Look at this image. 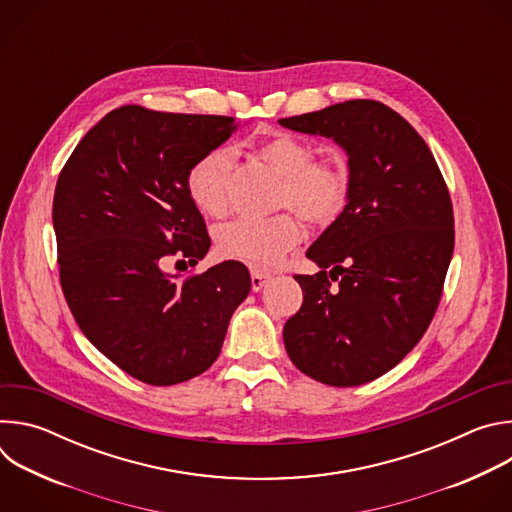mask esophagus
Masks as SVG:
<instances>
[{
    "instance_id": "34e87169",
    "label": "esophagus",
    "mask_w": 512,
    "mask_h": 512,
    "mask_svg": "<svg viewBox=\"0 0 512 512\" xmlns=\"http://www.w3.org/2000/svg\"><path fill=\"white\" fill-rule=\"evenodd\" d=\"M269 273H265V271H259V269H253L251 271V287H253V291H261L263 289V285L269 281Z\"/></svg>"
}]
</instances>
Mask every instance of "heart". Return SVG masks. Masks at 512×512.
I'll return each mask as SVG.
<instances>
[{
  "instance_id": "heart-1",
  "label": "heart",
  "mask_w": 512,
  "mask_h": 512,
  "mask_svg": "<svg viewBox=\"0 0 512 512\" xmlns=\"http://www.w3.org/2000/svg\"><path fill=\"white\" fill-rule=\"evenodd\" d=\"M259 158L281 176L279 204L294 208L310 225H330L348 198V172L334 160H312L308 143L275 135L263 141ZM233 152L212 148L202 154L186 174V188L196 208L206 216H223L229 208ZM298 218L281 212L271 218H237L214 233L216 251L225 259L253 267H271L300 243Z\"/></svg>"
}]
</instances>
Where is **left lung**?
Returning <instances> with one entry per match:
<instances>
[{
    "instance_id": "obj_1",
    "label": "left lung",
    "mask_w": 512,
    "mask_h": 512,
    "mask_svg": "<svg viewBox=\"0 0 512 512\" xmlns=\"http://www.w3.org/2000/svg\"><path fill=\"white\" fill-rule=\"evenodd\" d=\"M279 125L332 139L350 182L344 210L306 253L320 271L296 275L304 304L283 326L285 350L324 385L369 383L407 356L440 304L454 255L450 192L421 135L379 101Z\"/></svg>"
}]
</instances>
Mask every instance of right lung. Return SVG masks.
I'll return each instance as SVG.
<instances>
[{
	"label": "right lung",
	"instance_id": "obj_1",
	"mask_svg": "<svg viewBox=\"0 0 512 512\" xmlns=\"http://www.w3.org/2000/svg\"><path fill=\"white\" fill-rule=\"evenodd\" d=\"M237 127L233 117L125 105L81 139L58 176L52 223L66 304L89 342L141 383L204 373L251 291L239 261L184 281L164 271L172 257L196 265L208 253L186 174Z\"/></svg>",
	"mask_w": 512,
	"mask_h": 512
}]
</instances>
